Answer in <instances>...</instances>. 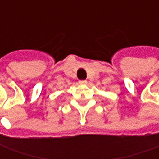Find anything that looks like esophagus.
Instances as JSON below:
<instances>
[{"mask_svg": "<svg viewBox=\"0 0 159 159\" xmlns=\"http://www.w3.org/2000/svg\"><path fill=\"white\" fill-rule=\"evenodd\" d=\"M87 83H88V82H87L86 80H83V81H79V84H81V85H86Z\"/></svg>", "mask_w": 159, "mask_h": 159, "instance_id": "obj_1", "label": "esophagus"}]
</instances>
